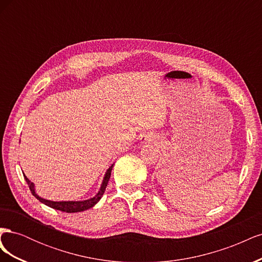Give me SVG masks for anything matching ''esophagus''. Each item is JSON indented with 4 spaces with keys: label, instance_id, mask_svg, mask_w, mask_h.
<instances>
[{
    "label": "esophagus",
    "instance_id": "1",
    "mask_svg": "<svg viewBox=\"0 0 262 262\" xmlns=\"http://www.w3.org/2000/svg\"><path fill=\"white\" fill-rule=\"evenodd\" d=\"M144 140H146V139H143V141H144Z\"/></svg>",
    "mask_w": 262,
    "mask_h": 262
}]
</instances>
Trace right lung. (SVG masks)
I'll use <instances>...</instances> for the list:
<instances>
[{
    "label": "right lung",
    "instance_id": "obj_1",
    "mask_svg": "<svg viewBox=\"0 0 262 262\" xmlns=\"http://www.w3.org/2000/svg\"><path fill=\"white\" fill-rule=\"evenodd\" d=\"M113 167L114 165H112L109 167V169L107 170L106 175H105V178H104V181H102V185L100 187V190L99 192L95 195L94 198H92V199L90 200H85V201H69V202H53V201H49V200H45L42 199V198H40L39 195H37V193L35 192V189H34V185L33 182H30V180L24 175V177H25V180L28 184V187L30 189L31 193H33V195H35L37 199L45 203L46 205H48V207L52 208V209H55V210H59V211H62V212H67V213H75V212H82V211H85L87 209H91L93 208L95 204H96L99 200L100 198L102 196V194H104L105 190H106V187L108 185V181H109V178H110V175H112V170H113Z\"/></svg>",
    "mask_w": 262,
    "mask_h": 262
}]
</instances>
